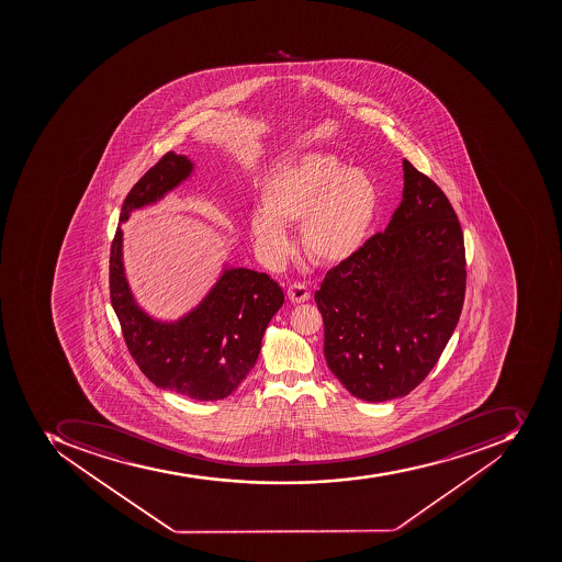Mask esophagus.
I'll use <instances>...</instances> for the list:
<instances>
[{
  "instance_id": "esophagus-1",
  "label": "esophagus",
  "mask_w": 562,
  "mask_h": 562,
  "mask_svg": "<svg viewBox=\"0 0 562 562\" xmlns=\"http://www.w3.org/2000/svg\"><path fill=\"white\" fill-rule=\"evenodd\" d=\"M310 288L305 286L304 283H293L292 286L288 288V299H290L293 304L307 302L310 301Z\"/></svg>"
}]
</instances>
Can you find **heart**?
<instances>
[{"label":"heart","instance_id":"1","mask_svg":"<svg viewBox=\"0 0 562 562\" xmlns=\"http://www.w3.org/2000/svg\"><path fill=\"white\" fill-rule=\"evenodd\" d=\"M263 211L249 216L248 231L267 261L290 251L286 226L301 223L305 252L325 266L349 260L366 239L376 214L378 190L360 168L337 156L305 153L276 165L261 182Z\"/></svg>","mask_w":562,"mask_h":562}]
</instances>
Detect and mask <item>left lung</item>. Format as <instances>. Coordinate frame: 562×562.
<instances>
[{
  "mask_svg": "<svg viewBox=\"0 0 562 562\" xmlns=\"http://www.w3.org/2000/svg\"><path fill=\"white\" fill-rule=\"evenodd\" d=\"M403 167V202L386 231L328 270L314 293L328 367L367 403L420 385L464 304V234L456 211L432 179L407 159Z\"/></svg>",
  "mask_w": 562,
  "mask_h": 562,
  "instance_id": "8db88e82",
  "label": "left lung"
}]
</instances>
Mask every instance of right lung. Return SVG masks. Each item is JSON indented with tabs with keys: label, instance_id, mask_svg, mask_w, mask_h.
<instances>
[{
	"label": "right lung",
	"instance_id": "right-lung-1",
	"mask_svg": "<svg viewBox=\"0 0 562 562\" xmlns=\"http://www.w3.org/2000/svg\"><path fill=\"white\" fill-rule=\"evenodd\" d=\"M193 170L195 164L188 156L167 153L130 190L120 223L133 211L165 199ZM111 302L130 353L149 381L195 401H220L255 367L261 337L281 310L284 293L266 272L225 266L196 307L173 322L153 318L130 290L123 231L117 226L111 248Z\"/></svg>",
	"mask_w": 562,
	"mask_h": 562
}]
</instances>
